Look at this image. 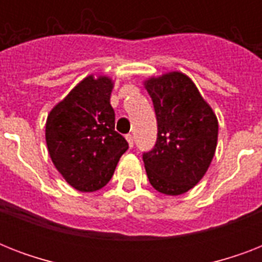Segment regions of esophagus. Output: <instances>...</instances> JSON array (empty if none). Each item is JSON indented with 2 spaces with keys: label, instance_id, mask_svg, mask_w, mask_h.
Segmentation results:
<instances>
[{
  "label": "esophagus",
  "instance_id": "34e87169",
  "mask_svg": "<svg viewBox=\"0 0 262 262\" xmlns=\"http://www.w3.org/2000/svg\"><path fill=\"white\" fill-rule=\"evenodd\" d=\"M126 140L127 143H129V147H133V144H135V140H133V136L132 135H126Z\"/></svg>",
  "mask_w": 262,
  "mask_h": 262
}]
</instances>
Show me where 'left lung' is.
I'll list each match as a JSON object with an SVG mask.
<instances>
[{
  "mask_svg": "<svg viewBox=\"0 0 262 262\" xmlns=\"http://www.w3.org/2000/svg\"><path fill=\"white\" fill-rule=\"evenodd\" d=\"M158 121V139L143 160L156 190L179 195L201 181L217 144V118L194 83L181 72L144 81Z\"/></svg>",
  "mask_w": 262,
  "mask_h": 262,
  "instance_id": "left-lung-1",
  "label": "left lung"
}]
</instances>
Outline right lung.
<instances>
[{
  "instance_id": "right-lung-1",
  "label": "right lung",
  "mask_w": 262,
  "mask_h": 262,
  "mask_svg": "<svg viewBox=\"0 0 262 262\" xmlns=\"http://www.w3.org/2000/svg\"><path fill=\"white\" fill-rule=\"evenodd\" d=\"M113 80L88 76L47 115L46 143L55 168L71 186L95 191L110 181L129 148L114 130Z\"/></svg>"
}]
</instances>
